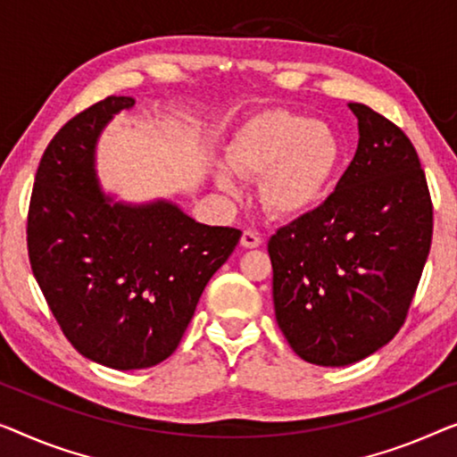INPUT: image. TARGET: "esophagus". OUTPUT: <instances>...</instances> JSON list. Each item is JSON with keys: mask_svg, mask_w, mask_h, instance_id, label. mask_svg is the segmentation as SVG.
<instances>
[{"mask_svg": "<svg viewBox=\"0 0 457 457\" xmlns=\"http://www.w3.org/2000/svg\"><path fill=\"white\" fill-rule=\"evenodd\" d=\"M242 246L244 248H256V246H261V236L256 234L254 229H244L242 231Z\"/></svg>", "mask_w": 457, "mask_h": 457, "instance_id": "34e87169", "label": "esophagus"}]
</instances>
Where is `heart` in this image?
<instances>
[{
	"label": "heart",
	"instance_id": "heart-1",
	"mask_svg": "<svg viewBox=\"0 0 457 457\" xmlns=\"http://www.w3.org/2000/svg\"><path fill=\"white\" fill-rule=\"evenodd\" d=\"M228 162L244 178H262V207L287 220L311 211L329 192L344 163V145L331 126L287 109H267L234 134ZM230 170L223 165L217 171L226 190L236 188Z\"/></svg>",
	"mask_w": 457,
	"mask_h": 457
}]
</instances>
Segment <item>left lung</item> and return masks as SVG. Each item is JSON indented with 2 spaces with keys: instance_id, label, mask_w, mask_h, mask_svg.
<instances>
[{
  "instance_id": "obj_1",
  "label": "left lung",
  "mask_w": 457,
  "mask_h": 457,
  "mask_svg": "<svg viewBox=\"0 0 457 457\" xmlns=\"http://www.w3.org/2000/svg\"><path fill=\"white\" fill-rule=\"evenodd\" d=\"M358 149L329 198L267 244L275 319L306 362L345 366L406 323L430 240L433 201L400 126L362 103Z\"/></svg>"
}]
</instances>
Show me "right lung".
Returning <instances> with one entry per match:
<instances>
[{
    "label": "right lung",
    "mask_w": 457,
    "mask_h": 457,
    "mask_svg": "<svg viewBox=\"0 0 457 457\" xmlns=\"http://www.w3.org/2000/svg\"><path fill=\"white\" fill-rule=\"evenodd\" d=\"M130 97L76 113L38 163L27 217L29 261L63 336L115 370L173 354L213 273L242 231L203 226L176 204L109 203L93 170L101 128Z\"/></svg>",
    "instance_id": "obj_1"
}]
</instances>
